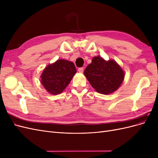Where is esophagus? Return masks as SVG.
<instances>
[{"label": "esophagus", "mask_w": 158, "mask_h": 158, "mask_svg": "<svg viewBox=\"0 0 158 158\" xmlns=\"http://www.w3.org/2000/svg\"><path fill=\"white\" fill-rule=\"evenodd\" d=\"M78 72H79V73H83V71H84V68H83V67H81V68H79V69H78Z\"/></svg>", "instance_id": "34e87169"}]
</instances>
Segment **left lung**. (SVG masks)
<instances>
[{
    "mask_svg": "<svg viewBox=\"0 0 158 158\" xmlns=\"http://www.w3.org/2000/svg\"><path fill=\"white\" fill-rule=\"evenodd\" d=\"M84 75L92 86L102 94L116 91L125 77L123 69L115 61H106L100 56L94 57L92 63L85 69Z\"/></svg>",
    "mask_w": 158,
    "mask_h": 158,
    "instance_id": "obj_1",
    "label": "left lung"
}]
</instances>
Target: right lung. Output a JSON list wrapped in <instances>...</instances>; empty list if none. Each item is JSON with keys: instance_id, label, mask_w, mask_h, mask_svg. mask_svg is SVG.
Wrapping results in <instances>:
<instances>
[{"instance_id": "obj_1", "label": "right lung", "mask_w": 158, "mask_h": 158, "mask_svg": "<svg viewBox=\"0 0 158 158\" xmlns=\"http://www.w3.org/2000/svg\"><path fill=\"white\" fill-rule=\"evenodd\" d=\"M76 73L73 63L63 59L58 60L44 69L41 76V83L50 94H59L69 84Z\"/></svg>"}]
</instances>
